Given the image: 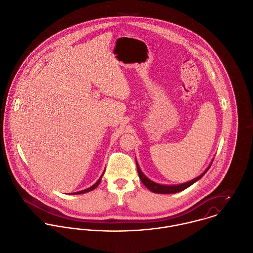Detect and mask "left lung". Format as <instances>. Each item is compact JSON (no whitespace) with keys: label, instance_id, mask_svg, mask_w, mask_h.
Returning <instances> with one entry per match:
<instances>
[{"label":"left lung","instance_id":"obj_1","mask_svg":"<svg viewBox=\"0 0 253 253\" xmlns=\"http://www.w3.org/2000/svg\"><path fill=\"white\" fill-rule=\"evenodd\" d=\"M136 167H137V172H138V175H139V178L140 180L142 181V183L149 189L151 190L152 192H155V193H162V194H169V193H175V192H179L181 190H184L185 188H187L188 186H190L191 184H193L195 181H197L198 179H200L204 174L205 172L209 169V168L211 167V165L208 167V169L202 173L200 174L199 176H197L196 178L192 179V180H189L187 182H184V183H181V184H177V185H163V184H159V183H156L152 180H150L148 177H146L143 172L141 171V169L139 168L138 164L136 163Z\"/></svg>","mask_w":253,"mask_h":253}]
</instances>
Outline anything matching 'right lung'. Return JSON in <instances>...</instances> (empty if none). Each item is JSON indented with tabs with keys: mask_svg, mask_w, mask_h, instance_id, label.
<instances>
[{
	"mask_svg": "<svg viewBox=\"0 0 253 253\" xmlns=\"http://www.w3.org/2000/svg\"><path fill=\"white\" fill-rule=\"evenodd\" d=\"M101 178H102V175L100 176V178L98 179V181L96 182V183H94L92 186H90V187H88V188H86L84 190H82V191H79V192H74V193H70V194H82V193H85V192H88V191H91V190H93V189H95L97 186H98V184L100 183V181H101Z\"/></svg>",
	"mask_w": 253,
	"mask_h": 253,
	"instance_id": "add662e5",
	"label": "right lung"
}]
</instances>
